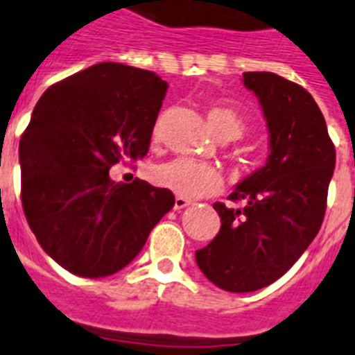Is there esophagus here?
<instances>
[{"instance_id": "esophagus-1", "label": "esophagus", "mask_w": 355, "mask_h": 355, "mask_svg": "<svg viewBox=\"0 0 355 355\" xmlns=\"http://www.w3.org/2000/svg\"><path fill=\"white\" fill-rule=\"evenodd\" d=\"M189 205H190L189 199L180 198V196H178V198L174 199V210H183L184 207H189Z\"/></svg>"}]
</instances>
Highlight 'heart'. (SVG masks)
Wrapping results in <instances>:
<instances>
[{"label":"heart","instance_id":"obj_1","mask_svg":"<svg viewBox=\"0 0 355 355\" xmlns=\"http://www.w3.org/2000/svg\"><path fill=\"white\" fill-rule=\"evenodd\" d=\"M207 119L219 137L236 139L243 134L241 114L228 105H210ZM152 181L184 199H199L218 194L223 189V174L218 166L201 161L178 157L152 168Z\"/></svg>","mask_w":355,"mask_h":355}]
</instances>
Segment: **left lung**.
I'll list each match as a JSON object with an SVG mask.
<instances>
[{
    "label": "left lung",
    "mask_w": 355,
    "mask_h": 355,
    "mask_svg": "<svg viewBox=\"0 0 355 355\" xmlns=\"http://www.w3.org/2000/svg\"><path fill=\"white\" fill-rule=\"evenodd\" d=\"M268 128L270 154L228 198L214 203L218 236L196 252L207 279L227 292H254L279 279L318 236L336 166V148L318 103L303 87L272 72H245Z\"/></svg>",
    "instance_id": "obj_1"
}]
</instances>
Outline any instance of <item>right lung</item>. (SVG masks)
<instances>
[{
    "label": "right lung",
    "mask_w": 355,
    "mask_h": 355,
    "mask_svg": "<svg viewBox=\"0 0 355 355\" xmlns=\"http://www.w3.org/2000/svg\"><path fill=\"white\" fill-rule=\"evenodd\" d=\"M168 83L105 61L52 85L19 141L21 203L41 248L65 270L107 277L128 265L174 207L146 181L108 171L146 156Z\"/></svg>",
    "instance_id": "1"
}]
</instances>
